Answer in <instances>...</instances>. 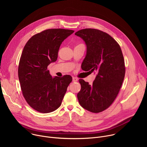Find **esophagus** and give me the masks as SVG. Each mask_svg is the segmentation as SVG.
Returning <instances> with one entry per match:
<instances>
[{"instance_id": "34e87169", "label": "esophagus", "mask_w": 147, "mask_h": 147, "mask_svg": "<svg viewBox=\"0 0 147 147\" xmlns=\"http://www.w3.org/2000/svg\"><path fill=\"white\" fill-rule=\"evenodd\" d=\"M78 81V78L77 77H73V82H76Z\"/></svg>"}]
</instances>
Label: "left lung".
I'll return each mask as SVG.
<instances>
[{"mask_svg": "<svg viewBox=\"0 0 147 147\" xmlns=\"http://www.w3.org/2000/svg\"><path fill=\"white\" fill-rule=\"evenodd\" d=\"M75 35L83 39L87 47L82 69L96 73L92 85L79 80L81 90L77 98L84 109L99 113L111 105L122 85L125 75L122 52L117 42L102 31L86 28Z\"/></svg>", "mask_w": 147, "mask_h": 147, "instance_id": "1", "label": "left lung"}]
</instances>
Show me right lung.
I'll use <instances>...</instances> for the list:
<instances>
[{"mask_svg":"<svg viewBox=\"0 0 147 147\" xmlns=\"http://www.w3.org/2000/svg\"><path fill=\"white\" fill-rule=\"evenodd\" d=\"M74 32L65 29H49L32 36L21 56L18 75L23 96L35 111L47 113L61 103L72 77H52L48 66L56 61L62 42Z\"/></svg>","mask_w":147,"mask_h":147,"instance_id":"add662e5","label":"right lung"}]
</instances>
